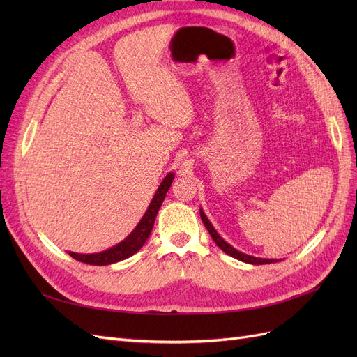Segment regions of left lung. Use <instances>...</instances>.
I'll use <instances>...</instances> for the list:
<instances>
[{
  "label": "left lung",
  "mask_w": 357,
  "mask_h": 357,
  "mask_svg": "<svg viewBox=\"0 0 357 357\" xmlns=\"http://www.w3.org/2000/svg\"><path fill=\"white\" fill-rule=\"evenodd\" d=\"M201 219H202V222H204V225H205V228H207V231L210 232V235H211V238L214 240V243L218 244L226 255H229V256H232V257H235V259H238V261H243V262H245V264H253V265H264V264L277 262V261H274V259H261V257L248 256V255H244V253L238 252V250H236V248H234L232 245H229L228 243H226L218 232H215V229L213 228V225H211L210 220L207 219V215H205L202 211H201Z\"/></svg>",
  "instance_id": "obj_1"
}]
</instances>
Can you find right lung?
<instances>
[{
  "label": "right lung",
  "instance_id": "add662e5",
  "mask_svg": "<svg viewBox=\"0 0 357 357\" xmlns=\"http://www.w3.org/2000/svg\"><path fill=\"white\" fill-rule=\"evenodd\" d=\"M172 178H174V174H168L164 178V181L160 183V186L158 188L152 202H150L146 214L143 215V219L139 220V223L137 225V228L131 232V235H128V238L123 240L121 244H117V245L109 248V250H105L102 253L80 255V253L68 252V255L71 257H74L75 261H80L83 264L109 265V264L123 261V259L137 253L139 248L144 245V243L149 238L150 232H152V229H153V223H155V219H156L158 210L160 208L162 202H164V199H165V195H167V192L171 186Z\"/></svg>",
  "mask_w": 357,
  "mask_h": 357
}]
</instances>
